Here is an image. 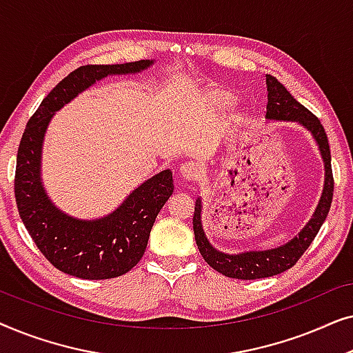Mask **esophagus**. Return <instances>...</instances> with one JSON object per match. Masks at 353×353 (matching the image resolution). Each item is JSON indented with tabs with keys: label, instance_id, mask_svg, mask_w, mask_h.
I'll use <instances>...</instances> for the list:
<instances>
[{
	"label": "esophagus",
	"instance_id": "obj_1",
	"mask_svg": "<svg viewBox=\"0 0 353 353\" xmlns=\"http://www.w3.org/2000/svg\"><path fill=\"white\" fill-rule=\"evenodd\" d=\"M180 175L186 181H197L202 175L201 167L194 162H186L180 167Z\"/></svg>",
	"mask_w": 353,
	"mask_h": 353
}]
</instances>
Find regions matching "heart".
<instances>
[{
  "instance_id": "b5f03b06",
  "label": "heart",
  "mask_w": 353,
  "mask_h": 353,
  "mask_svg": "<svg viewBox=\"0 0 353 353\" xmlns=\"http://www.w3.org/2000/svg\"><path fill=\"white\" fill-rule=\"evenodd\" d=\"M234 93L221 85H209L201 91L199 103L212 115L225 114L234 103Z\"/></svg>"
}]
</instances>
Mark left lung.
I'll return each instance as SVG.
<instances>
[{
    "label": "left lung",
    "mask_w": 353,
    "mask_h": 353,
    "mask_svg": "<svg viewBox=\"0 0 353 353\" xmlns=\"http://www.w3.org/2000/svg\"><path fill=\"white\" fill-rule=\"evenodd\" d=\"M267 91L268 104L265 119L278 120V122H297L310 132L318 149H320L323 163H325V185H323L320 202H318L312 219L308 220V223L289 243L274 249L245 250V252L241 254L221 252V250H216L209 243V239H207L204 233V228H202V201L201 197H197L194 216H192V228H194L197 249H199L201 255L212 268L228 278H268L294 267L297 260L302 257V254L308 249V245L312 244V241L315 239L321 225L325 223L327 212H330L331 207L332 191H334L330 144H327V137L320 120L307 108H303L299 101L294 99V96L273 75H267Z\"/></svg>",
    "instance_id": "1"
}]
</instances>
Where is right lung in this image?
<instances>
[{
  "label": "right lung",
  "mask_w": 353,
  "mask_h": 353,
  "mask_svg": "<svg viewBox=\"0 0 353 353\" xmlns=\"http://www.w3.org/2000/svg\"><path fill=\"white\" fill-rule=\"evenodd\" d=\"M154 61L83 65L51 90L28 120L17 151L14 192L19 215L33 243L57 270L81 279H109L128 273L146 250L156 216L173 192L170 170L141 183L110 214L94 220L72 216L56 207L41 180L46 130L57 110L109 75L139 74Z\"/></svg>",
  "instance_id": "obj_1"
}]
</instances>
